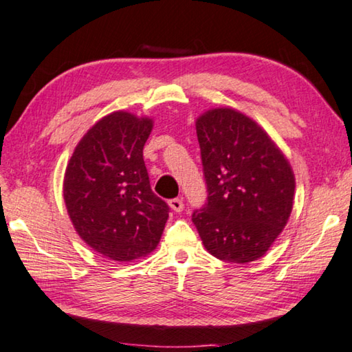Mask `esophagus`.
I'll return each mask as SVG.
<instances>
[{"label": "esophagus", "instance_id": "1", "mask_svg": "<svg viewBox=\"0 0 352 352\" xmlns=\"http://www.w3.org/2000/svg\"><path fill=\"white\" fill-rule=\"evenodd\" d=\"M170 207H171V210H175V212H182L184 210V201L181 199V198H175V199H170Z\"/></svg>", "mask_w": 352, "mask_h": 352}]
</instances>
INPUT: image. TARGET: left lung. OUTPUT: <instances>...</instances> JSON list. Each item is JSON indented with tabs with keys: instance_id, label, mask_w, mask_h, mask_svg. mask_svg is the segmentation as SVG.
Masks as SVG:
<instances>
[{
	"instance_id": "left-lung-1",
	"label": "left lung",
	"mask_w": 352,
	"mask_h": 352,
	"mask_svg": "<svg viewBox=\"0 0 352 352\" xmlns=\"http://www.w3.org/2000/svg\"><path fill=\"white\" fill-rule=\"evenodd\" d=\"M196 134L208 193L192 217L202 244L218 260L255 261L291 217L292 166L255 120L233 108L206 111Z\"/></svg>"
}]
</instances>
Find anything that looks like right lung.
<instances>
[{
  "mask_svg": "<svg viewBox=\"0 0 352 352\" xmlns=\"http://www.w3.org/2000/svg\"><path fill=\"white\" fill-rule=\"evenodd\" d=\"M153 119L114 111L92 125L74 150L63 179L66 210L78 236L113 261L157 248L168 206L153 193L144 145Z\"/></svg>",
  "mask_w": 352,
  "mask_h": 352,
  "instance_id": "obj_1",
  "label": "right lung"
}]
</instances>
